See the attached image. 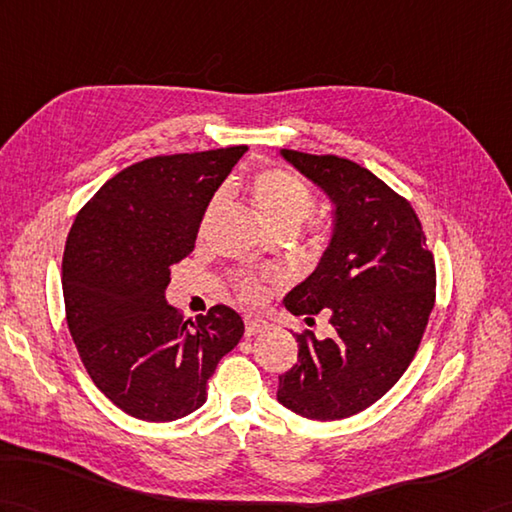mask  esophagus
<instances>
[{
    "label": "esophagus",
    "instance_id": "obj_1",
    "mask_svg": "<svg viewBox=\"0 0 512 512\" xmlns=\"http://www.w3.org/2000/svg\"><path fill=\"white\" fill-rule=\"evenodd\" d=\"M270 325L266 323V320L261 318H253V316H246L244 318V334L251 338V336H257V334H264V331L268 329Z\"/></svg>",
    "mask_w": 512,
    "mask_h": 512
}]
</instances>
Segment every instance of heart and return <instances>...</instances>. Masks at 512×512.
Returning a JSON list of instances; mask_svg holds the SVG:
<instances>
[{
	"mask_svg": "<svg viewBox=\"0 0 512 512\" xmlns=\"http://www.w3.org/2000/svg\"><path fill=\"white\" fill-rule=\"evenodd\" d=\"M253 202L259 211V216L264 218L272 229H299L303 222L312 218L316 209V198L312 189L307 187L299 176L281 170V168H270L261 170L251 185ZM224 207V194H216L205 209V216H202L200 229L207 231L213 220H216L218 213ZM235 290L237 296L246 303H257L261 296H264V285L261 279L253 275H240L235 279Z\"/></svg>",
	"mask_w": 512,
	"mask_h": 512,
	"instance_id": "b5f03b06",
	"label": "heart"
}]
</instances>
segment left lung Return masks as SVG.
Masks as SVG:
<instances>
[{
  "mask_svg": "<svg viewBox=\"0 0 512 512\" xmlns=\"http://www.w3.org/2000/svg\"><path fill=\"white\" fill-rule=\"evenodd\" d=\"M334 202V233L316 270L283 303L336 334H296L299 362L279 377L277 399L312 421L347 419L373 406L406 373L436 296L434 255L410 202L362 165L336 154L281 150Z\"/></svg>",
  "mask_w": 512,
  "mask_h": 512,
  "instance_id": "obj_1",
  "label": "left lung"
}]
</instances>
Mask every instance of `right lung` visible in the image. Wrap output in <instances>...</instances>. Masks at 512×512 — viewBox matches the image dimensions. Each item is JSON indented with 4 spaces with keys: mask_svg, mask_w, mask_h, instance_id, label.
Listing matches in <instances>:
<instances>
[{
    "mask_svg": "<svg viewBox=\"0 0 512 512\" xmlns=\"http://www.w3.org/2000/svg\"><path fill=\"white\" fill-rule=\"evenodd\" d=\"M246 150L139 161L106 181L71 224L63 255L69 334L93 384L130 417L168 423L198 410L218 362L244 334L227 305L183 320L165 288Z\"/></svg>",
    "mask_w": 512,
    "mask_h": 512,
    "instance_id": "obj_1",
    "label": "right lung"
}]
</instances>
